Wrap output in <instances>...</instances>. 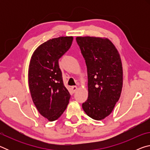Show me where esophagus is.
<instances>
[{
	"label": "esophagus",
	"mask_w": 150,
	"mask_h": 150,
	"mask_svg": "<svg viewBox=\"0 0 150 150\" xmlns=\"http://www.w3.org/2000/svg\"><path fill=\"white\" fill-rule=\"evenodd\" d=\"M71 89H72V91H73V92L75 93V92H76V91H77V90L78 89V87H77V86H72V87H71Z\"/></svg>",
	"instance_id": "obj_1"
}]
</instances>
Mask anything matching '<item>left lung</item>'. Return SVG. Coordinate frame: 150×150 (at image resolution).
I'll list each match as a JSON object with an SVG mask.
<instances>
[{
	"label": "left lung",
	"mask_w": 150,
	"mask_h": 150,
	"mask_svg": "<svg viewBox=\"0 0 150 150\" xmlns=\"http://www.w3.org/2000/svg\"><path fill=\"white\" fill-rule=\"evenodd\" d=\"M76 40L87 67L88 97L83 109L94 120H103L112 112L122 89L120 54L106 38L78 36Z\"/></svg>",
	"instance_id": "8db88e82"
}]
</instances>
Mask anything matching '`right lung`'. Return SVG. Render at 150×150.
<instances>
[{
	"label": "right lung",
	"instance_id": "add662e5",
	"mask_svg": "<svg viewBox=\"0 0 150 150\" xmlns=\"http://www.w3.org/2000/svg\"><path fill=\"white\" fill-rule=\"evenodd\" d=\"M73 40V36H61L47 40L35 50L30 61L28 85L33 103L51 122L62 116L69 102L58 60L69 50Z\"/></svg>",
	"mask_w": 150,
	"mask_h": 150
}]
</instances>
